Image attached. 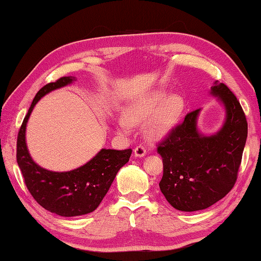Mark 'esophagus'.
Instances as JSON below:
<instances>
[{
    "mask_svg": "<svg viewBox=\"0 0 261 261\" xmlns=\"http://www.w3.org/2000/svg\"><path fill=\"white\" fill-rule=\"evenodd\" d=\"M134 155L136 158H143L146 155V148L143 146V145H138L135 147L134 150Z\"/></svg>",
    "mask_w": 261,
    "mask_h": 261,
    "instance_id": "1",
    "label": "esophagus"
}]
</instances>
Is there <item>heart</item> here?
<instances>
[{
    "label": "heart",
    "mask_w": 261,
    "mask_h": 261,
    "mask_svg": "<svg viewBox=\"0 0 261 261\" xmlns=\"http://www.w3.org/2000/svg\"><path fill=\"white\" fill-rule=\"evenodd\" d=\"M184 100L178 94H170L163 90H156L150 94L135 100L127 107L125 116L117 118V127L123 133H129L132 124H138L152 116L146 125L148 134L154 138L168 136L181 118Z\"/></svg>",
    "instance_id": "obj_1"
}]
</instances>
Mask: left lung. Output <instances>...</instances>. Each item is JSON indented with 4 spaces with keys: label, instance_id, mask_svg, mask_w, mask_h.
Returning a JSON list of instances; mask_svg holds the SVG:
<instances>
[{
    "label": "left lung",
    "instance_id": "1",
    "mask_svg": "<svg viewBox=\"0 0 261 261\" xmlns=\"http://www.w3.org/2000/svg\"><path fill=\"white\" fill-rule=\"evenodd\" d=\"M211 94L225 108V121L214 135L200 134V109L185 120L158 146L163 175L159 186L175 210H205L226 196L234 186L248 136V123L240 102L225 84L215 81Z\"/></svg>",
    "mask_w": 261,
    "mask_h": 261
}]
</instances>
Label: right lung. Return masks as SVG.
Masks as SVG:
<instances>
[{
  "instance_id": "right-lung-1",
  "label": "right lung",
  "mask_w": 261,
  "mask_h": 261,
  "mask_svg": "<svg viewBox=\"0 0 261 261\" xmlns=\"http://www.w3.org/2000/svg\"><path fill=\"white\" fill-rule=\"evenodd\" d=\"M75 80L64 76L46 84L37 92L20 127L17 141V162L31 196L45 210L65 217L89 214L97 208L117 172L128 162L132 154V148L123 151L102 148L84 166L65 172L49 171L33 160L25 143V127L31 111L45 94L68 86Z\"/></svg>"
}]
</instances>
